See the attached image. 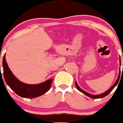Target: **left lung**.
<instances>
[{"label": "left lung", "mask_w": 123, "mask_h": 123, "mask_svg": "<svg viewBox=\"0 0 123 123\" xmlns=\"http://www.w3.org/2000/svg\"><path fill=\"white\" fill-rule=\"evenodd\" d=\"M119 63H120V66H121V59H120V58H119ZM120 72H121V70H120V68H119V74H118V79H117V81H116V82H115V84H113V86H112V87H111V88H110L108 91H106V92H105L104 93H102V94H99V95H92V94H89L88 92H86V91H83V90L81 89V88L79 87V86H78V83H77V82H75V85H76V88L78 89V91H80V92H82V93H83L84 94H85V95H87V96L89 97H91V98H103V97H105V96H106L107 95H108V94H109L110 92L114 88H115V87L117 86V85L118 84V82H119V78H120Z\"/></svg>", "instance_id": "obj_1"}]
</instances>
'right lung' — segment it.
I'll use <instances>...</instances> for the list:
<instances>
[{
    "label": "right lung",
    "instance_id": "add662e5",
    "mask_svg": "<svg viewBox=\"0 0 123 123\" xmlns=\"http://www.w3.org/2000/svg\"><path fill=\"white\" fill-rule=\"evenodd\" d=\"M4 69V78L6 84L19 96L24 98H32L43 95L49 91L53 79L47 80L39 84H28L19 81L13 74L6 63L5 55L2 62Z\"/></svg>",
    "mask_w": 123,
    "mask_h": 123
}]
</instances>
